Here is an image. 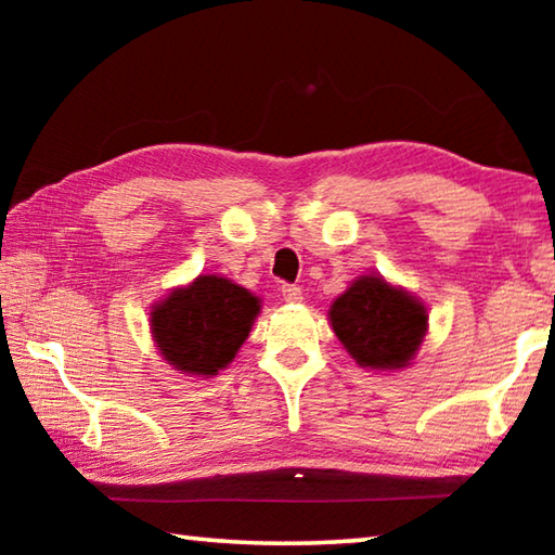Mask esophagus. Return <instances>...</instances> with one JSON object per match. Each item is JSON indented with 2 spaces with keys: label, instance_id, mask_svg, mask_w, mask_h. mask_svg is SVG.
<instances>
[{
  "label": "esophagus",
  "instance_id": "1",
  "mask_svg": "<svg viewBox=\"0 0 555 555\" xmlns=\"http://www.w3.org/2000/svg\"><path fill=\"white\" fill-rule=\"evenodd\" d=\"M281 296H284L286 304H300V300H304V291H300V286L286 284L284 288H281Z\"/></svg>",
  "mask_w": 555,
  "mask_h": 555
}]
</instances>
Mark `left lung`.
I'll return each instance as SVG.
<instances>
[{
    "instance_id": "obj_1",
    "label": "left lung",
    "mask_w": 555,
    "mask_h": 555,
    "mask_svg": "<svg viewBox=\"0 0 555 555\" xmlns=\"http://www.w3.org/2000/svg\"><path fill=\"white\" fill-rule=\"evenodd\" d=\"M331 325L360 367L401 370L411 364L428 331V311L416 296L382 276H360L333 300Z\"/></svg>"
}]
</instances>
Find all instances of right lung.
Instances as JSON below:
<instances>
[{
  "instance_id": "right-lung-1",
  "label": "right lung",
  "mask_w": 555,
  "mask_h": 555,
  "mask_svg": "<svg viewBox=\"0 0 555 555\" xmlns=\"http://www.w3.org/2000/svg\"><path fill=\"white\" fill-rule=\"evenodd\" d=\"M261 300L230 279L201 274L152 308V335L164 360L181 374L212 377L234 360Z\"/></svg>"
}]
</instances>
